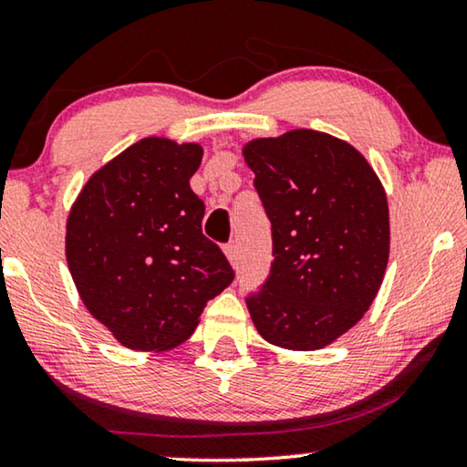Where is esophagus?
Masks as SVG:
<instances>
[{
  "mask_svg": "<svg viewBox=\"0 0 467 467\" xmlns=\"http://www.w3.org/2000/svg\"><path fill=\"white\" fill-rule=\"evenodd\" d=\"M224 254H226L228 262L233 265V268H239V249H236L234 243H231V245L224 247Z\"/></svg>",
  "mask_w": 467,
  "mask_h": 467,
  "instance_id": "34e87169",
  "label": "esophagus"
}]
</instances>
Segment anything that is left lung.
<instances>
[{"instance_id": "obj_1", "label": "left lung", "mask_w": 467, "mask_h": 467, "mask_svg": "<svg viewBox=\"0 0 467 467\" xmlns=\"http://www.w3.org/2000/svg\"><path fill=\"white\" fill-rule=\"evenodd\" d=\"M273 226L271 275L247 308L260 337L317 351L351 330L377 298L389 260V207L351 143L313 129L243 146Z\"/></svg>"}]
</instances>
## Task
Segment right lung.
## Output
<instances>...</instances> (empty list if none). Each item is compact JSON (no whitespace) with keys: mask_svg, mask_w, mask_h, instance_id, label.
<instances>
[{"mask_svg":"<svg viewBox=\"0 0 467 467\" xmlns=\"http://www.w3.org/2000/svg\"><path fill=\"white\" fill-rule=\"evenodd\" d=\"M201 161L199 143L146 137L97 169L69 209L71 279L127 349H175L234 279L201 228L205 205L190 188Z\"/></svg>","mask_w":467,"mask_h":467,"instance_id":"1","label":"right lung"}]
</instances>
